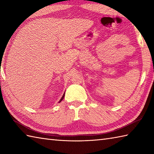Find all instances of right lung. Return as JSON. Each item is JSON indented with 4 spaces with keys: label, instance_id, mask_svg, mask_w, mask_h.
<instances>
[{
    "label": "right lung",
    "instance_id": "obj_1",
    "mask_svg": "<svg viewBox=\"0 0 154 154\" xmlns=\"http://www.w3.org/2000/svg\"><path fill=\"white\" fill-rule=\"evenodd\" d=\"M64 97H65V94H63V97H61V99H60V102H59V103H60V102H61V101L62 100H63V98H64Z\"/></svg>",
    "mask_w": 154,
    "mask_h": 154
}]
</instances>
